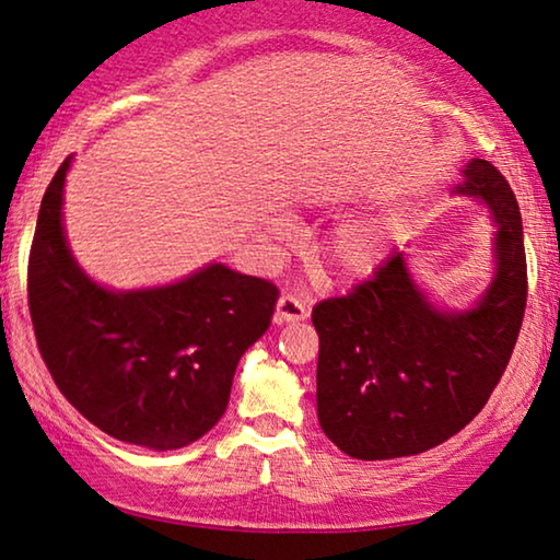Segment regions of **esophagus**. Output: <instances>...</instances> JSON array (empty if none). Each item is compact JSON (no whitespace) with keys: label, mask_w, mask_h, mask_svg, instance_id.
<instances>
[{"label":"esophagus","mask_w":560,"mask_h":560,"mask_svg":"<svg viewBox=\"0 0 560 560\" xmlns=\"http://www.w3.org/2000/svg\"><path fill=\"white\" fill-rule=\"evenodd\" d=\"M310 315V310L305 307V303H300L298 298L292 295H280L278 305H275V323H298L305 320Z\"/></svg>","instance_id":"34e87169"}]
</instances>
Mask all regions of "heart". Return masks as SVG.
Returning <instances> with one entry per match:
<instances>
[{"mask_svg": "<svg viewBox=\"0 0 560 560\" xmlns=\"http://www.w3.org/2000/svg\"><path fill=\"white\" fill-rule=\"evenodd\" d=\"M275 237L288 240L292 230L288 222H275ZM323 257L332 272L342 275V278H355L373 268L377 257V237L373 230L363 225H348L340 228L335 235L323 245Z\"/></svg>", "mask_w": 560, "mask_h": 560, "instance_id": "1", "label": "heart"}]
</instances>
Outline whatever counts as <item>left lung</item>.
Instances as JSON below:
<instances>
[{
	"mask_svg": "<svg viewBox=\"0 0 560 560\" xmlns=\"http://www.w3.org/2000/svg\"><path fill=\"white\" fill-rule=\"evenodd\" d=\"M463 175L458 192L486 200L498 225V272L476 307L435 310L402 253L313 307L317 420L352 458H402L445 443L483 410L509 368L528 300L521 210L488 160L468 162Z\"/></svg>",
	"mask_w": 560,
	"mask_h": 560,
	"instance_id": "left-lung-1",
	"label": "left lung"
}]
</instances>
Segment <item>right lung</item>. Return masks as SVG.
I'll use <instances>...</instances> for the list:
<instances>
[{"label":"right lung","mask_w":560,"mask_h":560,"mask_svg":"<svg viewBox=\"0 0 560 560\" xmlns=\"http://www.w3.org/2000/svg\"><path fill=\"white\" fill-rule=\"evenodd\" d=\"M67 170L70 158L42 197L27 265L42 360L102 433L154 451L183 448L222 418L240 358L268 330L280 290L225 265L154 290L94 285L62 232Z\"/></svg>","instance_id":"1"}]
</instances>
